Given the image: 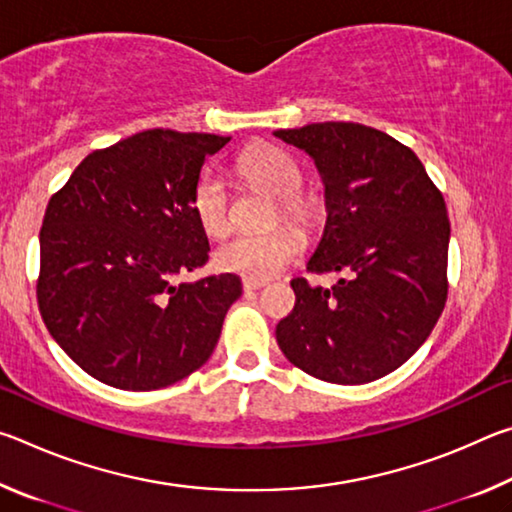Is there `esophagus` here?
I'll use <instances>...</instances> for the list:
<instances>
[{
    "label": "esophagus",
    "mask_w": 512,
    "mask_h": 512,
    "mask_svg": "<svg viewBox=\"0 0 512 512\" xmlns=\"http://www.w3.org/2000/svg\"><path fill=\"white\" fill-rule=\"evenodd\" d=\"M244 291H257V289H262V287H266V280H250V277H244Z\"/></svg>",
    "instance_id": "1"
}]
</instances>
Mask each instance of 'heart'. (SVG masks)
Masks as SVG:
<instances>
[{
  "label": "heart",
  "mask_w": 512,
  "mask_h": 512,
  "mask_svg": "<svg viewBox=\"0 0 512 512\" xmlns=\"http://www.w3.org/2000/svg\"><path fill=\"white\" fill-rule=\"evenodd\" d=\"M237 173L250 189L275 198L271 223L282 216L302 230L316 228L320 221V205L314 196L298 192L302 185V169L289 153L273 149V146L248 149L237 160ZM192 207L207 235H228L232 228L230 192L219 173L205 171L198 178ZM300 248L302 239L291 225H273L259 235H239L225 241L216 250V264L221 271L250 277V280H266L282 271L300 253Z\"/></svg>",
  "instance_id": "heart-1"
}]
</instances>
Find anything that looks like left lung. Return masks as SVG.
Listing matches in <instances>:
<instances>
[{
  "label": "left lung",
  "mask_w": 512,
  "mask_h": 512,
  "mask_svg": "<svg viewBox=\"0 0 512 512\" xmlns=\"http://www.w3.org/2000/svg\"><path fill=\"white\" fill-rule=\"evenodd\" d=\"M314 160L325 187V230L311 273L291 280L296 307L275 327L293 366L332 384H368L409 361L447 300L445 198L409 146L377 128L325 121L275 131Z\"/></svg>",
  "instance_id": "8db88e82"
}]
</instances>
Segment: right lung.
I'll return each mask as SVG.
<instances>
[{"mask_svg":"<svg viewBox=\"0 0 512 512\" xmlns=\"http://www.w3.org/2000/svg\"><path fill=\"white\" fill-rule=\"evenodd\" d=\"M230 137L144 131L94 151L51 196L38 305L76 366L121 391H155L210 359L239 275L176 284L207 262L192 196Z\"/></svg>","mask_w":512,"mask_h":512,"instance_id":"add662e5","label":"right lung"}]
</instances>
